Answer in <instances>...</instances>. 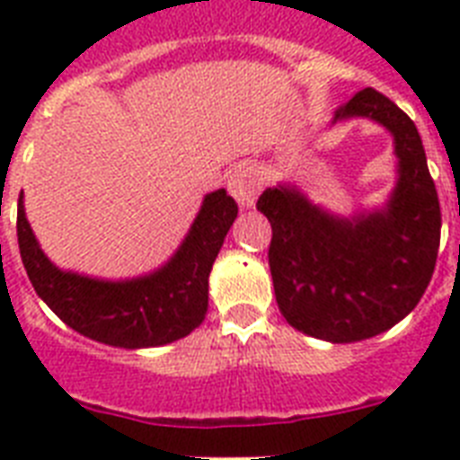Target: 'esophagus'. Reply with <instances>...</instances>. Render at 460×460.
<instances>
[{
    "label": "esophagus",
    "mask_w": 460,
    "mask_h": 460,
    "mask_svg": "<svg viewBox=\"0 0 460 460\" xmlns=\"http://www.w3.org/2000/svg\"><path fill=\"white\" fill-rule=\"evenodd\" d=\"M226 188L229 193L234 195V200L238 202V208L248 209L252 208V202L262 190V176L255 166H238L229 173V181H226Z\"/></svg>",
    "instance_id": "esophagus-1"
}]
</instances>
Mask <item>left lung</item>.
<instances>
[{
	"label": "left lung",
	"instance_id": "1",
	"mask_svg": "<svg viewBox=\"0 0 460 460\" xmlns=\"http://www.w3.org/2000/svg\"><path fill=\"white\" fill-rule=\"evenodd\" d=\"M367 119L394 140L396 181L386 200L350 215L317 205L291 181L258 198L272 224L270 272L281 314L329 343H353L399 324L435 272L442 215L420 133L372 88L334 111L332 126Z\"/></svg>",
	"mask_w": 460,
	"mask_h": 460
}]
</instances>
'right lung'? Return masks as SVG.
Instances as JSON below:
<instances>
[{
	"mask_svg": "<svg viewBox=\"0 0 460 460\" xmlns=\"http://www.w3.org/2000/svg\"><path fill=\"white\" fill-rule=\"evenodd\" d=\"M238 208L224 188L202 198L172 258L128 279L61 270L47 258L18 200V248L35 294L64 324L93 341L138 350L166 346L198 329L208 314L209 272Z\"/></svg>",
	"mask_w": 460,
	"mask_h": 460,
	"instance_id": "add662e5",
	"label": "right lung"
}]
</instances>
